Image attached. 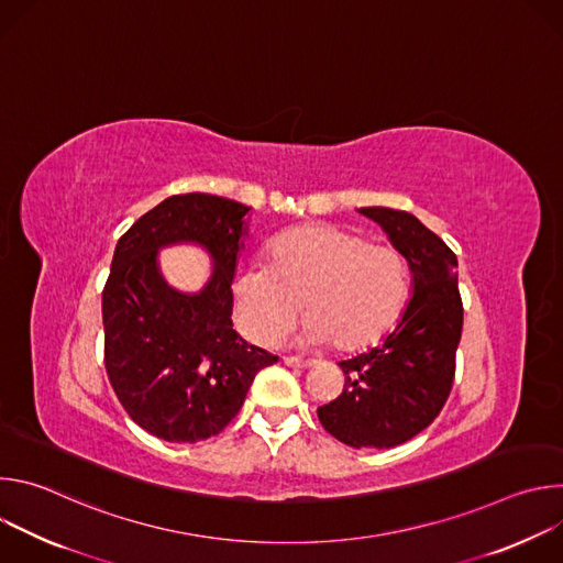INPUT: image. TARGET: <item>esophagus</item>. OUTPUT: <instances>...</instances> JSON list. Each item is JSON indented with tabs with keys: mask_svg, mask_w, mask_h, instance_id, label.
Returning <instances> with one entry per match:
<instances>
[{
	"mask_svg": "<svg viewBox=\"0 0 563 563\" xmlns=\"http://www.w3.org/2000/svg\"><path fill=\"white\" fill-rule=\"evenodd\" d=\"M283 361H285V365H289V367H309V365H313V361H309V358H298V356H283Z\"/></svg>",
	"mask_w": 563,
	"mask_h": 563,
	"instance_id": "obj_1",
	"label": "esophagus"
}]
</instances>
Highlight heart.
<instances>
[{
    "label": "heart",
    "instance_id": "obj_1",
    "mask_svg": "<svg viewBox=\"0 0 563 563\" xmlns=\"http://www.w3.org/2000/svg\"><path fill=\"white\" fill-rule=\"evenodd\" d=\"M233 302L247 336L280 339L307 309L305 339L341 352L378 343L410 294V267L391 245H376L334 224H302L274 238L265 265L233 278Z\"/></svg>",
    "mask_w": 563,
    "mask_h": 563
}]
</instances>
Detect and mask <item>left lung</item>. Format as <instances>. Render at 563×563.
<instances>
[{
	"label": "left lung",
	"instance_id": "left-lung-1",
	"mask_svg": "<svg viewBox=\"0 0 563 563\" xmlns=\"http://www.w3.org/2000/svg\"><path fill=\"white\" fill-rule=\"evenodd\" d=\"M412 272V298L378 347L341 361L345 385L318 408L323 428L352 448H394L426 430L445 406L463 328L456 256L417 216L363 207Z\"/></svg>",
	"mask_w": 563,
	"mask_h": 563
}]
</instances>
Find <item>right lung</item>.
<instances>
[{
    "mask_svg": "<svg viewBox=\"0 0 563 563\" xmlns=\"http://www.w3.org/2000/svg\"><path fill=\"white\" fill-rule=\"evenodd\" d=\"M252 207L185 194L137 218L118 240L102 291L104 365L126 415L169 443H198L240 412L254 376L278 356L250 345L231 323V280ZM194 242L214 261L196 295L166 285L156 252Z\"/></svg>",
    "mask_w": 563,
    "mask_h": 563,
    "instance_id": "right-lung-1",
    "label": "right lung"
}]
</instances>
